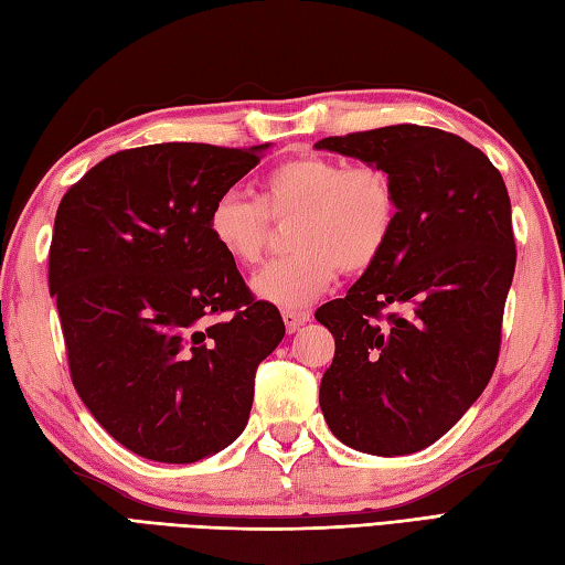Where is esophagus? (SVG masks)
Instances as JSON below:
<instances>
[{"instance_id": "1", "label": "esophagus", "mask_w": 565, "mask_h": 565, "mask_svg": "<svg viewBox=\"0 0 565 565\" xmlns=\"http://www.w3.org/2000/svg\"><path fill=\"white\" fill-rule=\"evenodd\" d=\"M284 322H286V330L289 332H296L301 326H306V322L310 320V313L308 310H294V308H286L281 313Z\"/></svg>"}]
</instances>
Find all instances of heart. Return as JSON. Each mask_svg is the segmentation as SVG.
Here are the masks:
<instances>
[{"mask_svg": "<svg viewBox=\"0 0 565 565\" xmlns=\"http://www.w3.org/2000/svg\"><path fill=\"white\" fill-rule=\"evenodd\" d=\"M271 221L291 223V257L255 279L259 298L301 308L334 276L362 274L388 249L398 225V191L381 164H347L296 154L262 177L257 201L225 191L209 211V235L239 269H255L271 247Z\"/></svg>", "mask_w": 565, "mask_h": 565, "instance_id": "b5f03b06", "label": "heart"}]
</instances>
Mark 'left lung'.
Wrapping results in <instances>:
<instances>
[{"mask_svg":"<svg viewBox=\"0 0 565 565\" xmlns=\"http://www.w3.org/2000/svg\"><path fill=\"white\" fill-rule=\"evenodd\" d=\"M316 148L381 164L398 191L388 249L316 310L334 338L320 407L347 447L403 456L459 423L493 376L512 284V211L495 164L447 130L401 124Z\"/></svg>","mask_w":565,"mask_h":565,"instance_id":"8db88e82","label":"left lung"}]
</instances>
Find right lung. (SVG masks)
Listing matches in <instances>:
<instances>
[{
	"label": "right lung",
	"mask_w": 565,
	"mask_h": 565,
	"mask_svg": "<svg viewBox=\"0 0 565 565\" xmlns=\"http://www.w3.org/2000/svg\"><path fill=\"white\" fill-rule=\"evenodd\" d=\"M264 148L160 142L94 164L57 206L47 286L82 403L126 449L191 463L245 429L284 338L213 245L209 211Z\"/></svg>",
	"instance_id": "add662e5"
}]
</instances>
